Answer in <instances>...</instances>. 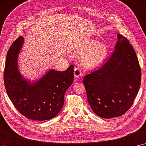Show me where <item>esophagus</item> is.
Returning a JSON list of instances; mask_svg holds the SVG:
<instances>
[{
    "label": "esophagus",
    "instance_id": "1",
    "mask_svg": "<svg viewBox=\"0 0 146 146\" xmlns=\"http://www.w3.org/2000/svg\"><path fill=\"white\" fill-rule=\"evenodd\" d=\"M74 75L75 77L79 78L80 76L82 75V72H81V70L79 67H76L74 68Z\"/></svg>",
    "mask_w": 146,
    "mask_h": 146
}]
</instances>
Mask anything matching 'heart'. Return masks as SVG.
Masks as SVG:
<instances>
[{
	"instance_id": "b5f03b06",
	"label": "heart",
	"mask_w": 146,
	"mask_h": 146,
	"mask_svg": "<svg viewBox=\"0 0 146 146\" xmlns=\"http://www.w3.org/2000/svg\"><path fill=\"white\" fill-rule=\"evenodd\" d=\"M76 53L81 55V62L88 68L99 66L105 61L108 55V49L103 43L96 40H90L76 50Z\"/></svg>"
}]
</instances>
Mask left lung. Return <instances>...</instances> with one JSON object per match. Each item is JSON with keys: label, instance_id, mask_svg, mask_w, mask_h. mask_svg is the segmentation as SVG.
Listing matches in <instances>:
<instances>
[{"label": "left lung", "instance_id": "obj_1", "mask_svg": "<svg viewBox=\"0 0 146 146\" xmlns=\"http://www.w3.org/2000/svg\"><path fill=\"white\" fill-rule=\"evenodd\" d=\"M115 50L101 68L83 79L88 103L103 118L120 116L134 103L141 84V68L129 40L117 35Z\"/></svg>", "mask_w": 146, "mask_h": 146}]
</instances>
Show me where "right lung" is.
<instances>
[{"label": "right lung", "instance_id": "obj_1", "mask_svg": "<svg viewBox=\"0 0 146 146\" xmlns=\"http://www.w3.org/2000/svg\"><path fill=\"white\" fill-rule=\"evenodd\" d=\"M24 38L18 37L6 55L3 78L6 93L17 110L27 119H51L58 115L64 103V94L74 78L72 64L64 72L50 70L32 85L23 79L17 66L18 55Z\"/></svg>", "mask_w": 146, "mask_h": 146}]
</instances>
